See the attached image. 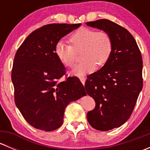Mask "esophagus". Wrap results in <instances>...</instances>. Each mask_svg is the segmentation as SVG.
I'll list each match as a JSON object with an SVG mask.
<instances>
[{
  "label": "esophagus",
  "mask_w": 150,
  "mask_h": 150,
  "mask_svg": "<svg viewBox=\"0 0 150 150\" xmlns=\"http://www.w3.org/2000/svg\"><path fill=\"white\" fill-rule=\"evenodd\" d=\"M86 78H85V77H81V78H80V80H81V83H82L83 85L85 84V82H86Z\"/></svg>",
  "instance_id": "1"
}]
</instances>
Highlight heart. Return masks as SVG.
Instances as JSON below:
<instances>
[{
	"instance_id": "1",
	"label": "heart",
	"mask_w": 150,
	"mask_h": 150,
	"mask_svg": "<svg viewBox=\"0 0 150 150\" xmlns=\"http://www.w3.org/2000/svg\"><path fill=\"white\" fill-rule=\"evenodd\" d=\"M70 44L59 40L56 44L57 58L67 67H72L76 62V52L83 50L81 59L83 61L74 68L72 73L83 76L95 70L96 66H104L110 58L112 41L105 31H96L88 28H81L69 38Z\"/></svg>"
}]
</instances>
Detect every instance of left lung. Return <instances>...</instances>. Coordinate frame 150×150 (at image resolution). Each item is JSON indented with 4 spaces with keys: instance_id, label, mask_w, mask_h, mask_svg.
I'll use <instances>...</instances> for the list:
<instances>
[{
    "instance_id": "1",
    "label": "left lung",
    "mask_w": 150,
    "mask_h": 150,
    "mask_svg": "<svg viewBox=\"0 0 150 150\" xmlns=\"http://www.w3.org/2000/svg\"><path fill=\"white\" fill-rule=\"evenodd\" d=\"M88 26L107 32L112 41L109 61L88 76L85 88L96 107L87 113L89 124L107 131L125 123L137 103L143 87L142 57L132 35L108 19L86 22Z\"/></svg>"
}]
</instances>
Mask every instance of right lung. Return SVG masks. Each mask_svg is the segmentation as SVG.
I'll return each instance as SVG.
<instances>
[{"label":"right lung","mask_w":150,"mask_h":150,"mask_svg":"<svg viewBox=\"0 0 150 150\" xmlns=\"http://www.w3.org/2000/svg\"><path fill=\"white\" fill-rule=\"evenodd\" d=\"M81 25H44L30 33L16 51L11 71L15 104L37 129L59 128L67 104L86 94L77 77L60 80L66 74L65 67L55 54L60 39Z\"/></svg>","instance_id":"right-lung-1"}]
</instances>
